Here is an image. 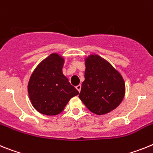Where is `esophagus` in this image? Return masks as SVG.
I'll return each instance as SVG.
<instances>
[{
    "label": "esophagus",
    "mask_w": 153,
    "mask_h": 153,
    "mask_svg": "<svg viewBox=\"0 0 153 153\" xmlns=\"http://www.w3.org/2000/svg\"><path fill=\"white\" fill-rule=\"evenodd\" d=\"M81 88H82V85H78L76 86V89L78 90L79 92H80V91H81Z\"/></svg>",
    "instance_id": "1"
}]
</instances>
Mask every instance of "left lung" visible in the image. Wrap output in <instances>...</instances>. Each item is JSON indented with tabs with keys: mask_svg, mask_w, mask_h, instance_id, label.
<instances>
[{
	"mask_svg": "<svg viewBox=\"0 0 153 153\" xmlns=\"http://www.w3.org/2000/svg\"><path fill=\"white\" fill-rule=\"evenodd\" d=\"M85 67V81L78 97L93 113H108L124 98L126 86L123 77L109 62L96 54L86 58Z\"/></svg>",
	"mask_w": 153,
	"mask_h": 153,
	"instance_id": "8db88e82",
	"label": "left lung"
}]
</instances>
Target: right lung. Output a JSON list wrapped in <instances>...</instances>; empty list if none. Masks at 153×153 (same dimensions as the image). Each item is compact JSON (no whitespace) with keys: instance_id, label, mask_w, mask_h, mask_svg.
<instances>
[{"instance_id":"right-lung-1","label":"right lung","mask_w":153,"mask_h":153,"mask_svg":"<svg viewBox=\"0 0 153 153\" xmlns=\"http://www.w3.org/2000/svg\"><path fill=\"white\" fill-rule=\"evenodd\" d=\"M64 58L51 54L35 68L28 82L29 98L40 113L55 115L64 110L68 101L79 92L62 73Z\"/></svg>"}]
</instances>
